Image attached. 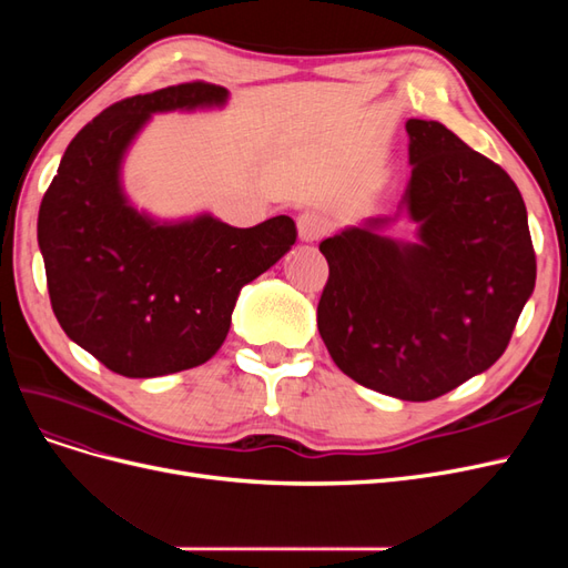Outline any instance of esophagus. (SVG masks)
<instances>
[{
  "label": "esophagus",
  "mask_w": 568,
  "mask_h": 568,
  "mask_svg": "<svg viewBox=\"0 0 568 568\" xmlns=\"http://www.w3.org/2000/svg\"><path fill=\"white\" fill-rule=\"evenodd\" d=\"M298 236L303 242H317L326 232H329V220L317 211H305L298 215Z\"/></svg>",
  "instance_id": "obj_1"
}]
</instances>
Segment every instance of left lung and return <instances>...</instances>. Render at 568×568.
Listing matches in <instances>:
<instances>
[{
    "mask_svg": "<svg viewBox=\"0 0 568 568\" xmlns=\"http://www.w3.org/2000/svg\"><path fill=\"white\" fill-rule=\"evenodd\" d=\"M412 178L395 215L324 239L329 280L317 329L336 367L393 398L424 403L505 353L536 286L521 192L505 170L436 120L412 118ZM400 212L420 244L381 232Z\"/></svg>",
    "mask_w": 568,
    "mask_h": 568,
    "instance_id": "left-lung-1",
    "label": "left lung"
}]
</instances>
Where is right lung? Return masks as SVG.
Masks as SVG:
<instances>
[{
  "instance_id": "right-lung-1",
  "label": "right lung",
  "mask_w": 568,
  "mask_h": 568,
  "mask_svg": "<svg viewBox=\"0 0 568 568\" xmlns=\"http://www.w3.org/2000/svg\"><path fill=\"white\" fill-rule=\"evenodd\" d=\"M225 99V88L194 80L118 101L73 136L44 192L38 242L51 311L68 338L130 379L211 359L239 291L296 242L288 215L248 230L211 215L159 225L120 189V161L151 113Z\"/></svg>"
}]
</instances>
